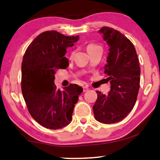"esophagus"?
I'll list each match as a JSON object with an SVG mask.
<instances>
[{"label":"esophagus","instance_id":"34e87169","mask_svg":"<svg viewBox=\"0 0 160 160\" xmlns=\"http://www.w3.org/2000/svg\"><path fill=\"white\" fill-rule=\"evenodd\" d=\"M88 90H89L88 87H87V86H84V87H83V91H84V92H85L88 91Z\"/></svg>","mask_w":160,"mask_h":160}]
</instances>
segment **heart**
I'll list each match as a JSON object with an SVG mask.
<instances>
[{
    "instance_id": "obj_1",
    "label": "heart",
    "mask_w": 160,
    "mask_h": 160,
    "mask_svg": "<svg viewBox=\"0 0 160 160\" xmlns=\"http://www.w3.org/2000/svg\"><path fill=\"white\" fill-rule=\"evenodd\" d=\"M97 47H98V45L95 44V43H89V44L87 45V52L90 51V50L93 49H95V48H97Z\"/></svg>"
}]
</instances>
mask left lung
<instances>
[{
  "mask_svg": "<svg viewBox=\"0 0 160 160\" xmlns=\"http://www.w3.org/2000/svg\"><path fill=\"white\" fill-rule=\"evenodd\" d=\"M98 32L109 47L104 73L109 77L111 90L108 95L99 91L94 105L95 119L104 124L122 121L132 111L140 87L139 61L132 43L119 31L102 27Z\"/></svg>",
  "mask_w": 160,
  "mask_h": 160,
  "instance_id": "left-lung-1",
  "label": "left lung"
}]
</instances>
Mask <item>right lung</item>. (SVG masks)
I'll use <instances>...</instances> for the list:
<instances>
[{
	"label": "right lung",
	"instance_id": "obj_1",
	"mask_svg": "<svg viewBox=\"0 0 160 160\" xmlns=\"http://www.w3.org/2000/svg\"><path fill=\"white\" fill-rule=\"evenodd\" d=\"M79 36H66L55 30L38 35L28 46L22 62V92L31 117L41 126L57 130L71 123L75 104L83 92L71 84L57 89L54 74L69 65L67 48Z\"/></svg>",
	"mask_w": 160,
	"mask_h": 160
}]
</instances>
